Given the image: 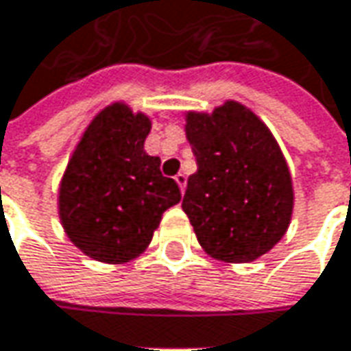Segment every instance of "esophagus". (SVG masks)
Masks as SVG:
<instances>
[{
    "label": "esophagus",
    "instance_id": "1",
    "mask_svg": "<svg viewBox=\"0 0 351 351\" xmlns=\"http://www.w3.org/2000/svg\"><path fill=\"white\" fill-rule=\"evenodd\" d=\"M176 182H178V185H180V189H182L183 193V191H185V185H187V176L180 171V173L176 176Z\"/></svg>",
    "mask_w": 351,
    "mask_h": 351
}]
</instances>
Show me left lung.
Returning a JSON list of instances; mask_svg holds the SVG:
<instances>
[{"mask_svg":"<svg viewBox=\"0 0 351 351\" xmlns=\"http://www.w3.org/2000/svg\"><path fill=\"white\" fill-rule=\"evenodd\" d=\"M185 136L195 154L182 209L201 248L226 263H248L285 236L295 191L276 136L244 103L226 99L185 111Z\"/></svg>","mask_w":351,"mask_h":351,"instance_id":"1","label":"left lung"}]
</instances>
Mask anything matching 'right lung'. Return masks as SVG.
Wrapping results in <instances>:
<instances>
[{
	"label": "right lung",
	"instance_id": "add662e5",
	"mask_svg": "<svg viewBox=\"0 0 351 351\" xmlns=\"http://www.w3.org/2000/svg\"><path fill=\"white\" fill-rule=\"evenodd\" d=\"M156 115L125 101L103 107L75 144L58 185V217L75 248L103 263H127L150 246L178 183L144 150Z\"/></svg>",
	"mask_w": 351,
	"mask_h": 351
}]
</instances>
